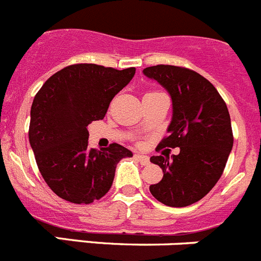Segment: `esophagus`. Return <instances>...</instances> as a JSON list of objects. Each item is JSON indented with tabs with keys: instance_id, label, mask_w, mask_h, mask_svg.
Here are the masks:
<instances>
[{
	"instance_id": "1",
	"label": "esophagus",
	"mask_w": 261,
	"mask_h": 261,
	"mask_svg": "<svg viewBox=\"0 0 261 261\" xmlns=\"http://www.w3.org/2000/svg\"><path fill=\"white\" fill-rule=\"evenodd\" d=\"M136 159L140 162V164H142V166H147V164L150 163V159L149 156H146V155H141V154H136L135 155Z\"/></svg>"
}]
</instances>
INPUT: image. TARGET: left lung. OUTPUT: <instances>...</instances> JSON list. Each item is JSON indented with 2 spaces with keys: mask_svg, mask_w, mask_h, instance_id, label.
I'll return each instance as SVG.
<instances>
[{
  "mask_svg": "<svg viewBox=\"0 0 261 261\" xmlns=\"http://www.w3.org/2000/svg\"><path fill=\"white\" fill-rule=\"evenodd\" d=\"M143 73L172 98L168 136L158 147H180V154L171 159L169 155L150 158L163 169V178L150 185V193L169 207H186L208 194L223 174L233 147L230 115L216 88L195 71L158 64Z\"/></svg>",
  "mask_w": 261,
  "mask_h": 261,
  "instance_id": "8db88e82",
  "label": "left lung"
}]
</instances>
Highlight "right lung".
Returning a JSON list of instances; mask_svg holds the SVG:
<instances>
[{"mask_svg":"<svg viewBox=\"0 0 261 261\" xmlns=\"http://www.w3.org/2000/svg\"><path fill=\"white\" fill-rule=\"evenodd\" d=\"M136 73L93 63L71 64L47 79L31 107L30 137L40 173L59 198L76 204L101 199L116 164L132 151L119 143L88 147V125L105 118L110 102Z\"/></svg>","mask_w":261,"mask_h":261,"instance_id":"add662e5","label":"right lung"}]
</instances>
